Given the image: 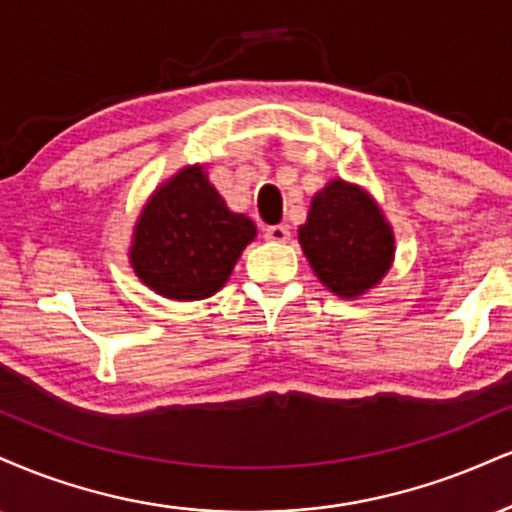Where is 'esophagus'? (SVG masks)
Here are the masks:
<instances>
[{
  "instance_id": "34e87169",
  "label": "esophagus",
  "mask_w": 512,
  "mask_h": 512,
  "mask_svg": "<svg viewBox=\"0 0 512 512\" xmlns=\"http://www.w3.org/2000/svg\"><path fill=\"white\" fill-rule=\"evenodd\" d=\"M288 236H291V231H288V226L283 224H274L264 229V238L272 240V243H286Z\"/></svg>"
}]
</instances>
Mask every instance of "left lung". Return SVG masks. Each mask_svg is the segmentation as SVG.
I'll list each match as a JSON object with an SVG mask.
<instances>
[{
    "label": "left lung",
    "instance_id": "obj_1",
    "mask_svg": "<svg viewBox=\"0 0 512 512\" xmlns=\"http://www.w3.org/2000/svg\"><path fill=\"white\" fill-rule=\"evenodd\" d=\"M298 240L317 279L348 300L377 286L396 252L391 224L374 197L341 178L312 197Z\"/></svg>",
    "mask_w": 512,
    "mask_h": 512
}]
</instances>
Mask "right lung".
<instances>
[{"mask_svg": "<svg viewBox=\"0 0 512 512\" xmlns=\"http://www.w3.org/2000/svg\"><path fill=\"white\" fill-rule=\"evenodd\" d=\"M255 236V224L231 212L205 166L193 164L150 195L135 221L128 260L138 279L164 298L202 300L229 281Z\"/></svg>", "mask_w": 512, "mask_h": 512, "instance_id": "add662e5", "label": "right lung"}]
</instances>
